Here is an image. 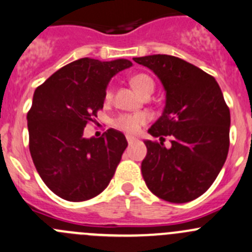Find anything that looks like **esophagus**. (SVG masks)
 Segmentation results:
<instances>
[{"label":"esophagus","instance_id":"esophagus-1","mask_svg":"<svg viewBox=\"0 0 252 252\" xmlns=\"http://www.w3.org/2000/svg\"><path fill=\"white\" fill-rule=\"evenodd\" d=\"M126 140H128V144H133L134 141L136 140V138H134V136H130V135H126Z\"/></svg>","mask_w":252,"mask_h":252}]
</instances>
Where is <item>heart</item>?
Masks as SVG:
<instances>
[{
    "instance_id": "b5f03b06",
    "label": "heart",
    "mask_w": 252,
    "mask_h": 252,
    "mask_svg": "<svg viewBox=\"0 0 252 252\" xmlns=\"http://www.w3.org/2000/svg\"><path fill=\"white\" fill-rule=\"evenodd\" d=\"M131 85L134 89L141 94H151L155 90V82L149 75L146 74H138L131 77ZM112 89L108 87L106 91V98H112ZM149 117L146 113H133V114H122L121 117L114 121V126L122 131H126L128 134H135L140 130L141 126L148 122Z\"/></svg>"
}]
</instances>
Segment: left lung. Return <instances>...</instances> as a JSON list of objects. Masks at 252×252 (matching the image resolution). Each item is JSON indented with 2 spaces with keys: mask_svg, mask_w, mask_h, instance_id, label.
<instances>
[{
  "mask_svg": "<svg viewBox=\"0 0 252 252\" xmlns=\"http://www.w3.org/2000/svg\"><path fill=\"white\" fill-rule=\"evenodd\" d=\"M155 72L166 91L162 116L145 140L141 173L155 196L171 203L198 198L216 181L229 151L230 111L218 82L199 67L171 55L133 59ZM171 136V146L163 145Z\"/></svg>",
  "mask_w": 252,
  "mask_h": 252,
  "instance_id": "1",
  "label": "left lung"
}]
</instances>
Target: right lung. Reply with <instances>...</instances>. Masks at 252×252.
<instances>
[{
    "label": "right lung",
    "instance_id": "add662e5",
    "mask_svg": "<svg viewBox=\"0 0 252 252\" xmlns=\"http://www.w3.org/2000/svg\"><path fill=\"white\" fill-rule=\"evenodd\" d=\"M131 65L126 59L82 58L36 87L27 114L29 151L41 180L60 198L87 201L111 182L128 146L126 136L111 128L86 139L84 130L103 108L112 77Z\"/></svg>",
    "mask_w": 252,
    "mask_h": 252
}]
</instances>
